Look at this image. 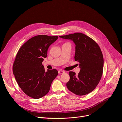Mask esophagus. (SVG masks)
<instances>
[{"mask_svg": "<svg viewBox=\"0 0 122 122\" xmlns=\"http://www.w3.org/2000/svg\"><path fill=\"white\" fill-rule=\"evenodd\" d=\"M65 73V72L64 71H58V73L59 74H63Z\"/></svg>", "mask_w": 122, "mask_h": 122, "instance_id": "34e87169", "label": "esophagus"}]
</instances>
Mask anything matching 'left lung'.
Wrapping results in <instances>:
<instances>
[{"label": "left lung", "mask_w": 122, "mask_h": 122, "mask_svg": "<svg viewBox=\"0 0 122 122\" xmlns=\"http://www.w3.org/2000/svg\"><path fill=\"white\" fill-rule=\"evenodd\" d=\"M59 37L74 43V58L79 62L81 69L78 75L73 71L69 72L70 79L66 84L67 89L78 96L90 93L98 84L103 73L104 60L99 46L91 38L81 33Z\"/></svg>", "instance_id": "left-lung-1"}]
</instances>
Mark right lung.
Returning <instances> with one entry per match:
<instances>
[{"label": "right lung", "instance_id": "obj_1", "mask_svg": "<svg viewBox=\"0 0 122 122\" xmlns=\"http://www.w3.org/2000/svg\"><path fill=\"white\" fill-rule=\"evenodd\" d=\"M58 36L38 35L28 40L20 48L13 65L17 82L28 96L39 99L49 92L51 84L58 75L56 69H47L42 65L50 46Z\"/></svg>", "mask_w": 122, "mask_h": 122}]
</instances>
